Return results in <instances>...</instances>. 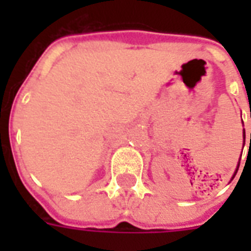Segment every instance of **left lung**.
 I'll return each mask as SVG.
<instances>
[{
  "instance_id": "8db88e82",
  "label": "left lung",
  "mask_w": 251,
  "mask_h": 251,
  "mask_svg": "<svg viewBox=\"0 0 251 251\" xmlns=\"http://www.w3.org/2000/svg\"><path fill=\"white\" fill-rule=\"evenodd\" d=\"M250 144H251V134H250ZM243 147H245V129H243ZM242 151H243V148H242ZM239 161H241V160H239ZM239 161H238V167L237 169H235V172H234V175H232V179L235 177V175H237L238 172V168H239Z\"/></svg>"
}]
</instances>
